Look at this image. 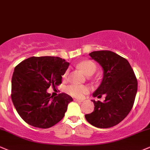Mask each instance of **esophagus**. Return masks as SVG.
<instances>
[{"label": "esophagus", "instance_id": "34e87169", "mask_svg": "<svg viewBox=\"0 0 150 150\" xmlns=\"http://www.w3.org/2000/svg\"><path fill=\"white\" fill-rule=\"evenodd\" d=\"M75 101H77V102H82L83 100H81V99H74Z\"/></svg>", "mask_w": 150, "mask_h": 150}]
</instances>
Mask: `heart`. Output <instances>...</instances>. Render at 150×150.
Masks as SVG:
<instances>
[{"label": "heart", "instance_id": "heart-1", "mask_svg": "<svg viewBox=\"0 0 150 150\" xmlns=\"http://www.w3.org/2000/svg\"><path fill=\"white\" fill-rule=\"evenodd\" d=\"M77 67L83 71L86 76H91L95 74L97 70V65L92 60H86L79 62ZM68 75V71H66L62 75V78L66 79ZM66 92L68 95L74 97L81 98L88 92V88L86 86H77V85H70L66 88Z\"/></svg>", "mask_w": 150, "mask_h": 150}]
</instances>
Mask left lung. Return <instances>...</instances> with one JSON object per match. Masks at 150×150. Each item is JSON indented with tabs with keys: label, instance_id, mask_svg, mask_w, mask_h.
<instances>
[{
	"label": "left lung",
	"instance_id": "1",
	"mask_svg": "<svg viewBox=\"0 0 150 150\" xmlns=\"http://www.w3.org/2000/svg\"><path fill=\"white\" fill-rule=\"evenodd\" d=\"M89 55L103 69L102 81L93 97L104 95L105 100H92L94 111L85 117L96 127L110 128L122 121L133 108L137 93V79L127 59L117 53L103 50Z\"/></svg>",
	"mask_w": 150,
	"mask_h": 150
}]
</instances>
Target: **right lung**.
I'll return each instance as SVG.
<instances>
[{
  "label": "right lung",
  "mask_w": 150,
  "mask_h": 150,
  "mask_svg": "<svg viewBox=\"0 0 150 150\" xmlns=\"http://www.w3.org/2000/svg\"><path fill=\"white\" fill-rule=\"evenodd\" d=\"M69 64L58 57L33 56L15 67L11 97L16 111L27 124L47 129L64 117L73 99L63 92L53 97L47 90L61 84Z\"/></svg>",
  "instance_id": "right-lung-1"
}]
</instances>
